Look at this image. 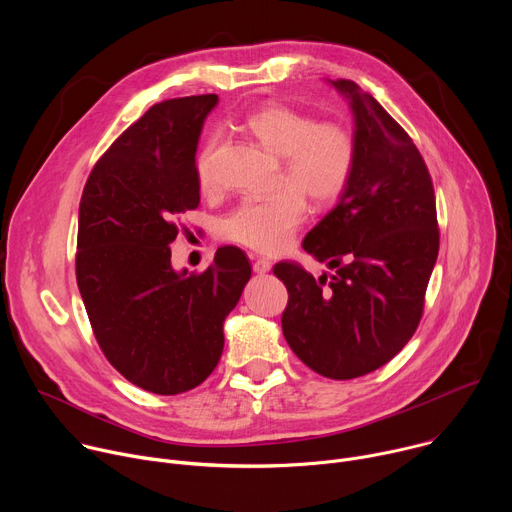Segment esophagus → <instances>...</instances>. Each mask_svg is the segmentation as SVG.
I'll return each instance as SVG.
<instances>
[{
    "label": "esophagus",
    "mask_w": 512,
    "mask_h": 512,
    "mask_svg": "<svg viewBox=\"0 0 512 512\" xmlns=\"http://www.w3.org/2000/svg\"><path fill=\"white\" fill-rule=\"evenodd\" d=\"M253 271H255L257 275L269 273V271H271V261H269V259H257V261L253 263Z\"/></svg>",
    "instance_id": "obj_1"
}]
</instances>
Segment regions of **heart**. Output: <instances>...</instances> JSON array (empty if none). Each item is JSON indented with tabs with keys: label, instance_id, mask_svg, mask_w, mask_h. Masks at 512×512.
Masks as SVG:
<instances>
[{
	"label": "heart",
	"instance_id": "obj_1",
	"mask_svg": "<svg viewBox=\"0 0 512 512\" xmlns=\"http://www.w3.org/2000/svg\"><path fill=\"white\" fill-rule=\"evenodd\" d=\"M247 131L267 152L281 158L283 188L261 198L241 200L225 218V239L257 253L283 251L306 218V194L316 204L334 202L348 186L354 162V135L340 123H318L312 115L285 105H265L245 119ZM218 135L204 141L196 160L202 186L212 184V156Z\"/></svg>",
	"mask_w": 512,
	"mask_h": 512
}]
</instances>
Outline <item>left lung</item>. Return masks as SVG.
Segmentation results:
<instances>
[{
  "label": "left lung",
  "mask_w": 512,
  "mask_h": 512,
  "mask_svg": "<svg viewBox=\"0 0 512 512\" xmlns=\"http://www.w3.org/2000/svg\"><path fill=\"white\" fill-rule=\"evenodd\" d=\"M352 113L356 162L336 206L304 249L328 269L318 279L277 263L289 302L283 336L322 377L346 381L389 362L413 336L440 233L427 166L403 127L352 81H328Z\"/></svg>",
  "instance_id": "left-lung-1"
}]
</instances>
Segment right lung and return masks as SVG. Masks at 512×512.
<instances>
[{"label":"right lung","mask_w":512,"mask_h":512,"mask_svg":"<svg viewBox=\"0 0 512 512\" xmlns=\"http://www.w3.org/2000/svg\"><path fill=\"white\" fill-rule=\"evenodd\" d=\"M216 95L145 111L93 168L79 206L77 283L107 360L133 385L178 395L221 360L223 324L251 279L237 247L194 275L172 267L176 216L200 202L196 150Z\"/></svg>","instance_id":"right-lung-1"}]
</instances>
